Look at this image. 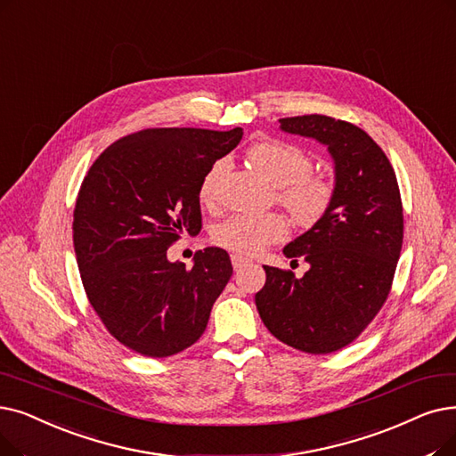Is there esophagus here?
I'll return each instance as SVG.
<instances>
[{
  "label": "esophagus",
  "mask_w": 456,
  "mask_h": 456,
  "mask_svg": "<svg viewBox=\"0 0 456 456\" xmlns=\"http://www.w3.org/2000/svg\"><path fill=\"white\" fill-rule=\"evenodd\" d=\"M231 263H232V266H234V270H240L244 265H248L249 261L248 259H244L242 255H232L231 256Z\"/></svg>",
  "instance_id": "34e87169"
}]
</instances>
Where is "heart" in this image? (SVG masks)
I'll return each mask as SVG.
<instances>
[{
    "instance_id": "b5f03b06",
    "label": "heart",
    "mask_w": 456,
    "mask_h": 456,
    "mask_svg": "<svg viewBox=\"0 0 456 456\" xmlns=\"http://www.w3.org/2000/svg\"><path fill=\"white\" fill-rule=\"evenodd\" d=\"M246 158L275 186V200L290 212L296 224L311 227L330 212L335 184L328 176L311 171L313 160L304 149L281 140H261L249 145ZM225 171V160H216L208 167L200 186L201 203L214 201L216 186ZM289 231L287 217L280 212L234 214L214 227L212 239L232 253L256 255L266 246L285 240Z\"/></svg>"
}]
</instances>
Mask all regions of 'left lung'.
I'll return each mask as SVG.
<instances>
[{
	"label": "left lung",
	"mask_w": 456,
	"mask_h": 456,
	"mask_svg": "<svg viewBox=\"0 0 456 456\" xmlns=\"http://www.w3.org/2000/svg\"><path fill=\"white\" fill-rule=\"evenodd\" d=\"M280 125L328 147L335 200L319 224L283 249L289 259L302 256L309 270L296 277L265 266L255 304L273 338L307 354H330L358 338L391 290L403 248L401 191L384 151L355 125L326 115L285 117Z\"/></svg>",
	"instance_id": "obj_1"
}]
</instances>
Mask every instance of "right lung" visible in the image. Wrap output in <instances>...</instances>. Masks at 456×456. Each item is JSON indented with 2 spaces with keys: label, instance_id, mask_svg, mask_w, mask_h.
Instances as JSON below:
<instances>
[{
  "label": "right lung",
  "instance_id": "1",
  "mask_svg": "<svg viewBox=\"0 0 456 456\" xmlns=\"http://www.w3.org/2000/svg\"><path fill=\"white\" fill-rule=\"evenodd\" d=\"M242 140V128H147L110 145L77 193L72 239L87 298L106 330L147 358H167L201 338L232 275L222 248L193 266L169 263L183 232L201 231L200 186Z\"/></svg>",
  "mask_w": 456,
  "mask_h": 456
}]
</instances>
